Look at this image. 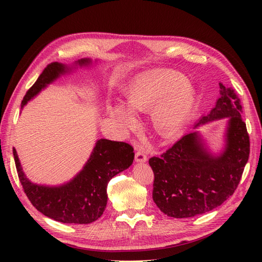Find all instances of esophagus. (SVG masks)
Returning a JSON list of instances; mask_svg holds the SVG:
<instances>
[{
  "label": "esophagus",
  "instance_id": "1",
  "mask_svg": "<svg viewBox=\"0 0 262 262\" xmlns=\"http://www.w3.org/2000/svg\"><path fill=\"white\" fill-rule=\"evenodd\" d=\"M136 161L139 163H144L147 161V155L143 149H138L136 153Z\"/></svg>",
  "mask_w": 262,
  "mask_h": 262
}]
</instances>
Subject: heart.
Returning a JSON list of instances; mask_svg holds the SVG:
<instances>
[{
	"label": "heart",
	"instance_id": "b5f03b06",
	"mask_svg": "<svg viewBox=\"0 0 262 262\" xmlns=\"http://www.w3.org/2000/svg\"><path fill=\"white\" fill-rule=\"evenodd\" d=\"M128 106L118 105L112 115L125 129L137 124L134 112H146L157 105L154 119L164 132H173L186 121L194 105L193 87L176 74L163 73L138 77L128 93Z\"/></svg>",
	"mask_w": 262,
	"mask_h": 262
}]
</instances>
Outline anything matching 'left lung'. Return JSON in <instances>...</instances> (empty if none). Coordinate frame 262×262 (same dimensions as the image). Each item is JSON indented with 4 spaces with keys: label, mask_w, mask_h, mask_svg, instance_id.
<instances>
[{
    "label": "left lung",
    "mask_w": 262,
    "mask_h": 262,
    "mask_svg": "<svg viewBox=\"0 0 262 262\" xmlns=\"http://www.w3.org/2000/svg\"><path fill=\"white\" fill-rule=\"evenodd\" d=\"M220 89L215 107L194 128L228 117L223 153L219 156L208 153L196 132H192L161 156L149 158L154 172L153 200L167 216L185 219L207 213L225 202L238 187L249 158V134L237 94L222 83Z\"/></svg>",
    "instance_id": "1"
}]
</instances>
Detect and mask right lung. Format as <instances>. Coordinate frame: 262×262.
Instances as JSON below:
<instances>
[{
	"label": "right lung",
	"mask_w": 262,
	"mask_h": 262,
	"mask_svg": "<svg viewBox=\"0 0 262 262\" xmlns=\"http://www.w3.org/2000/svg\"><path fill=\"white\" fill-rule=\"evenodd\" d=\"M90 62L82 59L78 64ZM66 70L67 68L58 62L47 66L27 91L21 107L47 84L64 73ZM13 154L19 182L31 204L46 216L73 224H90L101 216L107 205L108 182L117 173L128 168L134 158L132 145L125 142L101 139L97 141L83 170L73 180L61 187H45L33 184L26 178L15 148Z\"/></svg>",
	"instance_id": "1"
}]
</instances>
